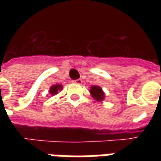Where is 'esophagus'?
<instances>
[{
	"mask_svg": "<svg viewBox=\"0 0 161 161\" xmlns=\"http://www.w3.org/2000/svg\"><path fill=\"white\" fill-rule=\"evenodd\" d=\"M73 82H74V83H78V84H81V83H82V82H83V81H82V79H80V78H79V79H77V80H74V81H73Z\"/></svg>",
	"mask_w": 161,
	"mask_h": 161,
	"instance_id": "1",
	"label": "esophagus"
}]
</instances>
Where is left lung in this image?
<instances>
[{"label": "left lung", "instance_id": "left-lung-1", "mask_svg": "<svg viewBox=\"0 0 161 161\" xmlns=\"http://www.w3.org/2000/svg\"><path fill=\"white\" fill-rule=\"evenodd\" d=\"M90 93L92 97L97 101H102L105 97V94L102 88L98 86H92L90 88Z\"/></svg>", "mask_w": 161, "mask_h": 161}]
</instances>
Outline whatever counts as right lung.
<instances>
[{"instance_id": "add662e5", "label": "right lung", "mask_w": 161, "mask_h": 161, "mask_svg": "<svg viewBox=\"0 0 161 161\" xmlns=\"http://www.w3.org/2000/svg\"><path fill=\"white\" fill-rule=\"evenodd\" d=\"M62 88H63V85H61V84H55V85H53L50 88L49 93H51L53 96L56 95L58 93V91H60Z\"/></svg>"}]
</instances>
